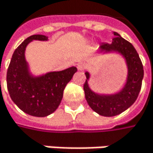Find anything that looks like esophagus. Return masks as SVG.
Segmentation results:
<instances>
[{
    "instance_id": "esophagus-1",
    "label": "esophagus",
    "mask_w": 153,
    "mask_h": 153,
    "mask_svg": "<svg viewBox=\"0 0 153 153\" xmlns=\"http://www.w3.org/2000/svg\"><path fill=\"white\" fill-rule=\"evenodd\" d=\"M85 67H86V65H85V64H84V63H82V62H80V63H79V64L77 65V69H78L79 71H82V70H84V69H85Z\"/></svg>"
}]
</instances>
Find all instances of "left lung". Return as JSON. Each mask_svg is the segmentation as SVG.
Segmentation results:
<instances>
[{"label": "left lung", "instance_id": "left-lung-1", "mask_svg": "<svg viewBox=\"0 0 153 153\" xmlns=\"http://www.w3.org/2000/svg\"><path fill=\"white\" fill-rule=\"evenodd\" d=\"M114 38L111 43H103L100 46V52H118L123 56L128 66L127 81L123 88L116 94L100 95L95 93L88 86L89 74L85 73L87 79L83 89L86 100L90 108L99 115L105 117L116 116L131 106L137 100L141 90L143 78V67L134 46L123 39L118 33H113Z\"/></svg>", "mask_w": 153, "mask_h": 153}]
</instances>
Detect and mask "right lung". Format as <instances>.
Returning a JSON list of instances; mask_svg holds the SVG:
<instances>
[{"label":"right lung","mask_w":153,"mask_h":153,"mask_svg":"<svg viewBox=\"0 0 153 153\" xmlns=\"http://www.w3.org/2000/svg\"><path fill=\"white\" fill-rule=\"evenodd\" d=\"M33 41H48V37L42 34L32 35L16 48L7 71V87L12 101L20 110L34 117H46L59 106L64 89L77 68L72 66L42 76L32 75L25 51Z\"/></svg>","instance_id":"add662e5"}]
</instances>
